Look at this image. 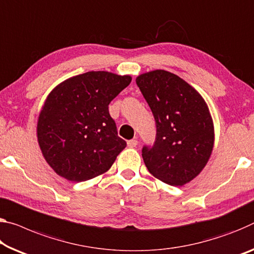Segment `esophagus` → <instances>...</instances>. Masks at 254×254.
Instances as JSON below:
<instances>
[{"label": "esophagus", "instance_id": "esophagus-1", "mask_svg": "<svg viewBox=\"0 0 254 254\" xmlns=\"http://www.w3.org/2000/svg\"><path fill=\"white\" fill-rule=\"evenodd\" d=\"M136 144H138V141H136L135 139L128 140V141H127V147L128 148H134V147H136Z\"/></svg>", "mask_w": 254, "mask_h": 254}]
</instances>
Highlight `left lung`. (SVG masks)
I'll return each mask as SVG.
<instances>
[{"label": "left lung", "instance_id": "8db88e82", "mask_svg": "<svg viewBox=\"0 0 254 254\" xmlns=\"http://www.w3.org/2000/svg\"><path fill=\"white\" fill-rule=\"evenodd\" d=\"M156 121L154 146L142 148L149 173L164 183L184 185L200 174L214 148V123L206 102L174 73L155 70L135 79Z\"/></svg>", "mask_w": 254, "mask_h": 254}]
</instances>
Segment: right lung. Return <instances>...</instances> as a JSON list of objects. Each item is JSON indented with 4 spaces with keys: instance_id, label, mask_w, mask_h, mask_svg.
I'll use <instances>...</instances> for the list:
<instances>
[{
    "instance_id": "add662e5",
    "label": "right lung",
    "mask_w": 254,
    "mask_h": 254,
    "mask_svg": "<svg viewBox=\"0 0 254 254\" xmlns=\"http://www.w3.org/2000/svg\"><path fill=\"white\" fill-rule=\"evenodd\" d=\"M131 80L130 75L90 71L50 92L39 113L37 138L56 174L83 182L110 170L127 142L118 135L108 105Z\"/></svg>"
}]
</instances>
